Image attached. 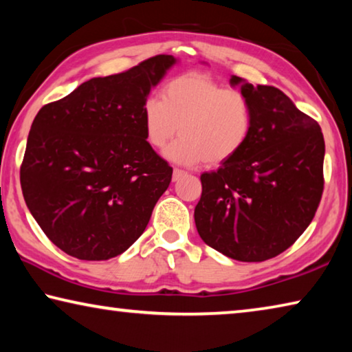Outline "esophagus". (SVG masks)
Masks as SVG:
<instances>
[{
    "mask_svg": "<svg viewBox=\"0 0 352 352\" xmlns=\"http://www.w3.org/2000/svg\"><path fill=\"white\" fill-rule=\"evenodd\" d=\"M183 175H186V172L182 170V169H177V168H175V169H174V172H172V180H174V182H178Z\"/></svg>",
    "mask_w": 352,
    "mask_h": 352,
    "instance_id": "esophagus-1",
    "label": "esophagus"
}]
</instances>
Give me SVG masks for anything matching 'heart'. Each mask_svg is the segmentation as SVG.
I'll list each match as a JSON object with an SVG mask.
<instances>
[{"label":"heart","mask_w":352,"mask_h":352,"mask_svg":"<svg viewBox=\"0 0 352 352\" xmlns=\"http://www.w3.org/2000/svg\"><path fill=\"white\" fill-rule=\"evenodd\" d=\"M253 124V105L245 93L197 71L166 83L162 100L152 96L142 104V126L152 147L163 148L182 133L164 152L178 164L226 163L245 147Z\"/></svg>","instance_id":"heart-1"}]
</instances>
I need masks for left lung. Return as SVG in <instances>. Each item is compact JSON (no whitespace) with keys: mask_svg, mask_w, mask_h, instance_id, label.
Wrapping results in <instances>:
<instances>
[{"mask_svg":"<svg viewBox=\"0 0 352 352\" xmlns=\"http://www.w3.org/2000/svg\"><path fill=\"white\" fill-rule=\"evenodd\" d=\"M252 100L254 124L242 151L200 175L194 211L205 243L231 259L261 262L287 250L312 222L323 194L318 122L275 87L230 79Z\"/></svg>","mask_w":352,"mask_h":352,"instance_id":"8db88e82","label":"left lung"}]
</instances>
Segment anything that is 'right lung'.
<instances>
[{
	"instance_id": "1",
	"label": "right lung",
	"mask_w": 352,
	"mask_h": 352,
	"mask_svg": "<svg viewBox=\"0 0 352 352\" xmlns=\"http://www.w3.org/2000/svg\"><path fill=\"white\" fill-rule=\"evenodd\" d=\"M175 62L162 54L94 77L35 116L20 169L23 197L62 252L105 261L144 233L172 168L146 140L142 104Z\"/></svg>"
}]
</instances>
